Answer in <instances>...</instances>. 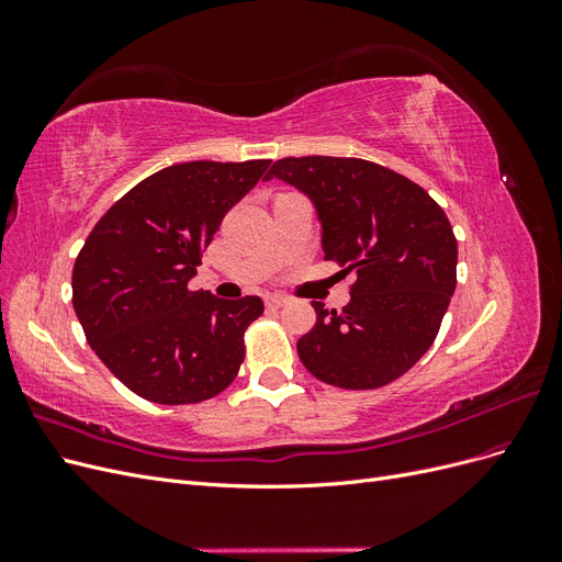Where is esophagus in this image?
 <instances>
[{"mask_svg": "<svg viewBox=\"0 0 562 562\" xmlns=\"http://www.w3.org/2000/svg\"><path fill=\"white\" fill-rule=\"evenodd\" d=\"M265 302H267L269 310H281L288 304V297L285 295H269Z\"/></svg>", "mask_w": 562, "mask_h": 562, "instance_id": "esophagus-1", "label": "esophagus"}]
</instances>
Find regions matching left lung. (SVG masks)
Here are the masks:
<instances>
[{
  "label": "left lung",
  "instance_id": "left-lung-1",
  "mask_svg": "<svg viewBox=\"0 0 562 562\" xmlns=\"http://www.w3.org/2000/svg\"><path fill=\"white\" fill-rule=\"evenodd\" d=\"M279 178L314 203L323 258L356 274L342 312L312 302L297 339L312 375L339 389L398 380L434 345L457 285V239L443 209L405 176L347 157H285Z\"/></svg>",
  "mask_w": 562,
  "mask_h": 562
}]
</instances>
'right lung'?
<instances>
[{"label": "right lung", "mask_w": 562, "mask_h": 562, "mask_svg": "<svg viewBox=\"0 0 562 562\" xmlns=\"http://www.w3.org/2000/svg\"><path fill=\"white\" fill-rule=\"evenodd\" d=\"M269 159L187 161L161 168L98 220L72 269V304L112 375L161 405L225 391L244 363V333L260 297L190 291L201 252Z\"/></svg>", "instance_id": "obj_1"}]
</instances>
